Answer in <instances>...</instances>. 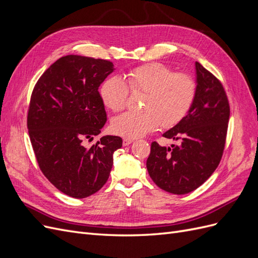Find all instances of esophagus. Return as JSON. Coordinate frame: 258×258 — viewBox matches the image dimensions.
I'll list each match as a JSON object with an SVG mask.
<instances>
[{"mask_svg": "<svg viewBox=\"0 0 258 258\" xmlns=\"http://www.w3.org/2000/svg\"><path fill=\"white\" fill-rule=\"evenodd\" d=\"M132 142H134V140H132V139L124 138V139H123V141H122V144H123V146H128V145H129V144H131Z\"/></svg>", "mask_w": 258, "mask_h": 258, "instance_id": "obj_1", "label": "esophagus"}]
</instances>
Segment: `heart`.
Listing matches in <instances>:
<instances>
[{
    "label": "heart",
    "instance_id": "b5f03b06",
    "mask_svg": "<svg viewBox=\"0 0 258 258\" xmlns=\"http://www.w3.org/2000/svg\"><path fill=\"white\" fill-rule=\"evenodd\" d=\"M129 89L144 93L142 112H126L115 117L112 129L115 134L128 139L143 137L163 128L175 126L189 112L196 98L197 84L186 73H174L161 63L138 67L119 76L106 79L100 87L104 105L113 112L123 110Z\"/></svg>",
    "mask_w": 258,
    "mask_h": 258
}]
</instances>
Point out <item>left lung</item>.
I'll use <instances>...</instances> for the list:
<instances>
[{
	"label": "left lung",
	"instance_id": "1",
	"mask_svg": "<svg viewBox=\"0 0 258 258\" xmlns=\"http://www.w3.org/2000/svg\"><path fill=\"white\" fill-rule=\"evenodd\" d=\"M197 92L189 112L162 137L181 144L153 142L146 168L159 188L174 195L195 190L212 175L221 161L229 121V103L223 85L195 63Z\"/></svg>",
	"mask_w": 258,
	"mask_h": 258
}]
</instances>
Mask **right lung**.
Instances as JSON below:
<instances>
[{
	"label": "right lung",
	"mask_w": 258,
	"mask_h": 258,
	"mask_svg": "<svg viewBox=\"0 0 258 258\" xmlns=\"http://www.w3.org/2000/svg\"><path fill=\"white\" fill-rule=\"evenodd\" d=\"M114 70L111 61L69 54L46 70L31 96L28 130L38 166L70 197L86 198L102 188L113 154L122 145L116 136H104L89 148L83 144L105 124L98 89Z\"/></svg>",
	"instance_id": "add662e5"
}]
</instances>
